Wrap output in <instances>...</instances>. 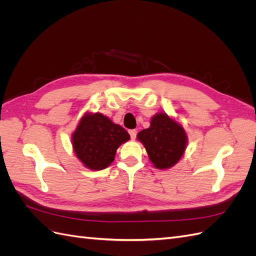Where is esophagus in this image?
<instances>
[{
	"label": "esophagus",
	"instance_id": "esophagus-1",
	"mask_svg": "<svg viewBox=\"0 0 256 256\" xmlns=\"http://www.w3.org/2000/svg\"><path fill=\"white\" fill-rule=\"evenodd\" d=\"M136 134H138V131H136V129H131V130H129V134H130V136H131V138H132V140H134V138H136Z\"/></svg>",
	"mask_w": 256,
	"mask_h": 256
}]
</instances>
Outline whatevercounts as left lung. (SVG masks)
<instances>
[{
  "label": "left lung",
  "mask_w": 256,
  "mask_h": 256,
  "mask_svg": "<svg viewBox=\"0 0 256 256\" xmlns=\"http://www.w3.org/2000/svg\"><path fill=\"white\" fill-rule=\"evenodd\" d=\"M148 154L152 166L159 170L174 166L184 156L188 136L182 124L164 112L154 114L150 126L136 136Z\"/></svg>",
  "instance_id": "obj_1"
}]
</instances>
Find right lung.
<instances>
[{
  "label": "right lung",
  "mask_w": 256,
  "mask_h": 256,
  "mask_svg": "<svg viewBox=\"0 0 256 256\" xmlns=\"http://www.w3.org/2000/svg\"><path fill=\"white\" fill-rule=\"evenodd\" d=\"M129 140L125 129L98 112H85L72 134L76 158L92 171L109 166L118 147Z\"/></svg>",
  "instance_id": "1"
}]
</instances>
